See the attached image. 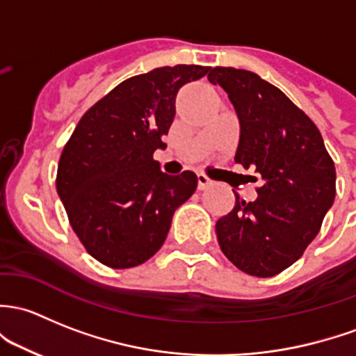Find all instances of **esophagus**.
Wrapping results in <instances>:
<instances>
[{
  "mask_svg": "<svg viewBox=\"0 0 356 356\" xmlns=\"http://www.w3.org/2000/svg\"><path fill=\"white\" fill-rule=\"evenodd\" d=\"M213 186V181L209 177H207L204 174H197V189L200 191H204L208 188H211Z\"/></svg>",
  "mask_w": 356,
  "mask_h": 356,
  "instance_id": "obj_1",
  "label": "esophagus"
}]
</instances>
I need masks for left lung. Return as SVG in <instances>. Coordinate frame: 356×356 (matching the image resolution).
Wrapping results in <instances>:
<instances>
[{
    "instance_id": "obj_1",
    "label": "left lung",
    "mask_w": 356,
    "mask_h": 356,
    "mask_svg": "<svg viewBox=\"0 0 356 356\" xmlns=\"http://www.w3.org/2000/svg\"><path fill=\"white\" fill-rule=\"evenodd\" d=\"M208 80L225 90L238 115L235 162L261 179L256 201L237 194L216 222L220 249L241 271L269 278L300 259L319 234L336 196L334 162L309 115L259 74L216 66Z\"/></svg>"
}]
</instances>
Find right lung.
I'll return each mask as SVG.
<instances>
[{"label": "right lung", "mask_w": 356, "mask_h": 356, "mask_svg": "<svg viewBox=\"0 0 356 356\" xmlns=\"http://www.w3.org/2000/svg\"><path fill=\"white\" fill-rule=\"evenodd\" d=\"M209 70L163 66L128 78L85 112L63 148L56 189L99 263L126 269L148 261L165 242L175 209L196 191L194 172L163 174L153 152L165 148L179 88Z\"/></svg>", "instance_id": "add662e5"}]
</instances>
